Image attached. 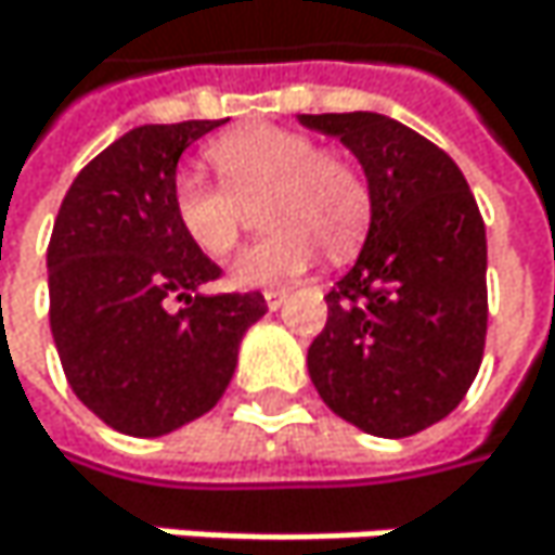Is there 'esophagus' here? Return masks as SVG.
<instances>
[{
  "mask_svg": "<svg viewBox=\"0 0 555 555\" xmlns=\"http://www.w3.org/2000/svg\"><path fill=\"white\" fill-rule=\"evenodd\" d=\"M263 298H267V305L276 311V308H282V301L288 298V288H267V292H263Z\"/></svg>",
  "mask_w": 555,
  "mask_h": 555,
  "instance_id": "1",
  "label": "esophagus"
}]
</instances>
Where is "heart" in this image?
<instances>
[{
  "mask_svg": "<svg viewBox=\"0 0 555 555\" xmlns=\"http://www.w3.org/2000/svg\"><path fill=\"white\" fill-rule=\"evenodd\" d=\"M218 182L198 172H179L169 185V205L179 231L211 260L228 257L260 208L263 228L231 267L237 285H270L301 273L318 247L340 260L353 254L370 224V185L340 154L318 151L308 134L247 125L208 147Z\"/></svg>",
  "mask_w": 555,
  "mask_h": 555,
  "instance_id": "b5f03b06",
  "label": "heart"
}]
</instances>
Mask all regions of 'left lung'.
I'll return each mask as SVG.
<instances>
[{"label":"left lung","instance_id":"left-lung-1","mask_svg":"<svg viewBox=\"0 0 555 555\" xmlns=\"http://www.w3.org/2000/svg\"><path fill=\"white\" fill-rule=\"evenodd\" d=\"M340 138L370 179L373 221L308 347L324 404L376 437L443 421L473 386L489 331L486 221L437 144L376 112L298 115Z\"/></svg>","mask_w":555,"mask_h":555}]
</instances>
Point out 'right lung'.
I'll use <instances>...</instances> for the list:
<instances>
[{"label": "right lung", "instance_id": "add662e5", "mask_svg": "<svg viewBox=\"0 0 555 555\" xmlns=\"http://www.w3.org/2000/svg\"><path fill=\"white\" fill-rule=\"evenodd\" d=\"M224 121L144 125L73 179L48 244L51 334L76 398L128 437H164L218 404L260 292L198 295L221 276L179 231L182 151ZM172 297L183 301L168 311Z\"/></svg>", "mask_w": 555, "mask_h": 555}]
</instances>
